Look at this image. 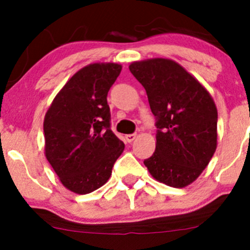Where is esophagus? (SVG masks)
Listing matches in <instances>:
<instances>
[{"label": "esophagus", "mask_w": 250, "mask_h": 250, "mask_svg": "<svg viewBox=\"0 0 250 250\" xmlns=\"http://www.w3.org/2000/svg\"><path fill=\"white\" fill-rule=\"evenodd\" d=\"M135 138H137V134H127V135H125V140H127L128 143H132V141L134 140Z\"/></svg>", "instance_id": "34e87169"}]
</instances>
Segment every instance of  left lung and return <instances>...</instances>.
<instances>
[{"mask_svg":"<svg viewBox=\"0 0 250 250\" xmlns=\"http://www.w3.org/2000/svg\"><path fill=\"white\" fill-rule=\"evenodd\" d=\"M129 70L145 88L157 128L156 150L144 165L156 180L185 188L215 152V104L206 88L173 60L135 62Z\"/></svg>","mask_w":250,"mask_h":250,"instance_id":"8db88e82","label":"left lung"}]
</instances>
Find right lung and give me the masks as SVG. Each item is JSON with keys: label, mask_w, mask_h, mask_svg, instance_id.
<instances>
[{"label": "right lung", "mask_w": 250, "mask_h": 250, "mask_svg": "<svg viewBox=\"0 0 250 250\" xmlns=\"http://www.w3.org/2000/svg\"><path fill=\"white\" fill-rule=\"evenodd\" d=\"M121 70L113 62L83 67L67 81L46 113V157L72 192L85 195L104 185L125 150L110 128L107 105V93Z\"/></svg>", "instance_id": "add662e5"}]
</instances>
